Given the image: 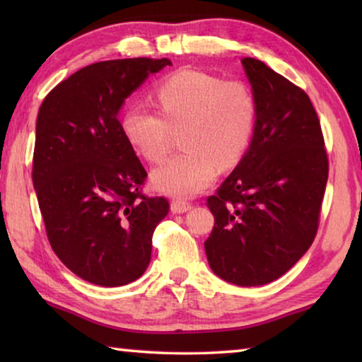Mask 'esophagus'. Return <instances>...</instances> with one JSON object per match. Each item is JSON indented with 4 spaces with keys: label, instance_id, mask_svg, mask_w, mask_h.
Wrapping results in <instances>:
<instances>
[{
    "label": "esophagus",
    "instance_id": "34e87169",
    "mask_svg": "<svg viewBox=\"0 0 362 362\" xmlns=\"http://www.w3.org/2000/svg\"><path fill=\"white\" fill-rule=\"evenodd\" d=\"M189 209H192V203H188V201L173 199V203H170V211L174 214H183Z\"/></svg>",
    "mask_w": 362,
    "mask_h": 362
}]
</instances>
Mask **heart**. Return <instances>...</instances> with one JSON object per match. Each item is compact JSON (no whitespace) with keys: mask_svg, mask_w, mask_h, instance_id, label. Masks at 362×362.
I'll return each mask as SVG.
<instances>
[{"mask_svg":"<svg viewBox=\"0 0 362 362\" xmlns=\"http://www.w3.org/2000/svg\"><path fill=\"white\" fill-rule=\"evenodd\" d=\"M159 113L132 105L122 113L121 131L134 150L153 164L163 163L182 132V155L153 170L159 192L194 196L211 187L220 169L241 161L257 124L254 90L241 79L199 70H179L155 89Z\"/></svg>","mask_w":362,"mask_h":362,"instance_id":"heart-1","label":"heart"}]
</instances>
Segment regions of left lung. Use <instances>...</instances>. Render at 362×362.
I'll return each mask as SVG.
<instances>
[{"label": "left lung", "instance_id": "8db88e82", "mask_svg": "<svg viewBox=\"0 0 362 362\" xmlns=\"http://www.w3.org/2000/svg\"><path fill=\"white\" fill-rule=\"evenodd\" d=\"M257 99L252 142L207 198L216 223L204 243L212 272L262 286L291 269L315 241L329 175L320 118L302 88L244 57Z\"/></svg>", "mask_w": 362, "mask_h": 362}]
</instances>
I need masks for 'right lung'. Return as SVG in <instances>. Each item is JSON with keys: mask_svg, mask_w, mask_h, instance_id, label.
<instances>
[{"mask_svg": "<svg viewBox=\"0 0 362 362\" xmlns=\"http://www.w3.org/2000/svg\"><path fill=\"white\" fill-rule=\"evenodd\" d=\"M168 59L90 64L59 83L36 119L32 179L49 244L89 283L116 287L142 276L151 238L168 216L164 196L142 193L146 170L122 136V102Z\"/></svg>", "mask_w": 362, "mask_h": 362, "instance_id": "right-lung-1", "label": "right lung"}]
</instances>
